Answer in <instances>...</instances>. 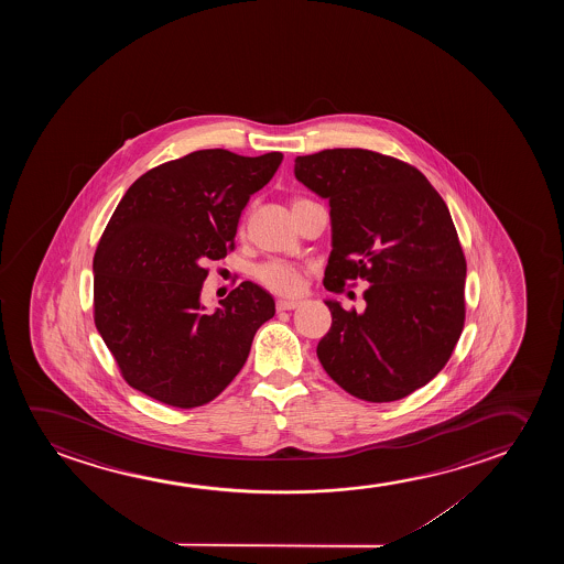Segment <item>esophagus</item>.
<instances>
[{
	"instance_id": "34e87169",
	"label": "esophagus",
	"mask_w": 564,
	"mask_h": 564,
	"mask_svg": "<svg viewBox=\"0 0 564 564\" xmlns=\"http://www.w3.org/2000/svg\"><path fill=\"white\" fill-rule=\"evenodd\" d=\"M279 312H283V310H294L301 306V302L299 301H285V299H279L278 304Z\"/></svg>"
}]
</instances>
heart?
Returning <instances> with one entry per match:
<instances>
[{
	"instance_id": "obj_1",
	"label": "heart",
	"mask_w": 564,
	"mask_h": 564,
	"mask_svg": "<svg viewBox=\"0 0 564 564\" xmlns=\"http://www.w3.org/2000/svg\"><path fill=\"white\" fill-rule=\"evenodd\" d=\"M256 279L271 293L294 294L301 291L304 271L285 260H268L256 268Z\"/></svg>"
}]
</instances>
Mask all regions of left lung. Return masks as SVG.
<instances>
[{
  "label": "left lung",
  "mask_w": 564,
  "mask_h": 564,
  "mask_svg": "<svg viewBox=\"0 0 564 564\" xmlns=\"http://www.w3.org/2000/svg\"><path fill=\"white\" fill-rule=\"evenodd\" d=\"M302 185L329 200L332 293L366 281V310H332L317 345L329 378L356 399L399 401L432 381L455 350L466 316V258L447 204L420 171L362 148L294 160Z\"/></svg>",
  "instance_id": "1"
}]
</instances>
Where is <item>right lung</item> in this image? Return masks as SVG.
<instances>
[{
	"instance_id": "obj_1",
	"label": "right lung",
	"mask_w": 564,
	"mask_h": 564,
	"mask_svg": "<svg viewBox=\"0 0 564 564\" xmlns=\"http://www.w3.org/2000/svg\"><path fill=\"white\" fill-rule=\"evenodd\" d=\"M281 160L198 150L147 171L117 204L94 254V324L132 389L196 409L247 362L275 302L242 281L206 312L204 263L235 250L240 212Z\"/></svg>"
}]
</instances>
